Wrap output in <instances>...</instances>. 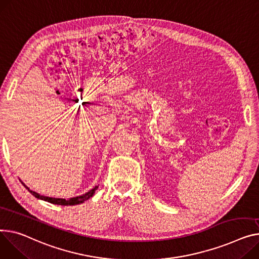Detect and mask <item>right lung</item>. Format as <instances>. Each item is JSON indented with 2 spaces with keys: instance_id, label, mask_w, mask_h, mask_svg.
<instances>
[{
  "instance_id": "1",
  "label": "right lung",
  "mask_w": 259,
  "mask_h": 259,
  "mask_svg": "<svg viewBox=\"0 0 259 259\" xmlns=\"http://www.w3.org/2000/svg\"><path fill=\"white\" fill-rule=\"evenodd\" d=\"M22 183H23V182H22ZM23 185H24V186L28 189V191H29L34 197H35V198L40 199V200H44V201H47V202L52 203V204H57V205H77V204H81V203H83L84 201L89 200L91 197H93L94 194L96 193V191L98 189V186H95L93 189H91V191H90L89 193H86V194H84V195H82V196H79V197H75V198H71V199L65 200V199L50 198V197L41 196V195H39V194H37V193H35V192L31 191V189H30L29 187H27L24 183H23Z\"/></svg>"
}]
</instances>
